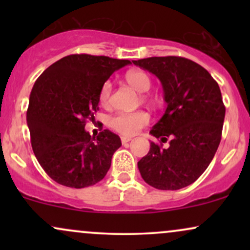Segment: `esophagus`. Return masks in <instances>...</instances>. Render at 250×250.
<instances>
[{
    "instance_id": "esophagus-1",
    "label": "esophagus",
    "mask_w": 250,
    "mask_h": 250,
    "mask_svg": "<svg viewBox=\"0 0 250 250\" xmlns=\"http://www.w3.org/2000/svg\"><path fill=\"white\" fill-rule=\"evenodd\" d=\"M129 141H131V137L129 136H121V142L123 145H125V143H128Z\"/></svg>"
}]
</instances>
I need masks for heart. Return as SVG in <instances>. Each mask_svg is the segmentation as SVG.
<instances>
[{"instance_id":"heart-1","label":"heart","mask_w":250,"mask_h":250,"mask_svg":"<svg viewBox=\"0 0 250 250\" xmlns=\"http://www.w3.org/2000/svg\"><path fill=\"white\" fill-rule=\"evenodd\" d=\"M125 81L131 88L139 93H145L151 85L150 77L146 71L134 69L125 74ZM113 84L110 81H105L102 84L99 93V101L103 107H107L110 103ZM150 121V116L143 110L133 111V113H117L109 120V125L117 133L123 135H135Z\"/></svg>"}]
</instances>
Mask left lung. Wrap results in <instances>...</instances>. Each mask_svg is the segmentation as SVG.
Returning <instances> with one entry per match:
<instances>
[{
    "label": "left lung",
    "instance_id": "8db88e82",
    "mask_svg": "<svg viewBox=\"0 0 250 250\" xmlns=\"http://www.w3.org/2000/svg\"><path fill=\"white\" fill-rule=\"evenodd\" d=\"M135 65L159 77L167 109L150 130L169 147L150 142L137 162L142 179L161 190H177L195 182L219 148L226 107L219 84L196 62L180 56L148 57Z\"/></svg>",
    "mask_w": 250,
    "mask_h": 250
}]
</instances>
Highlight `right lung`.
<instances>
[{
    "instance_id": "add662e5",
    "label": "right lung",
    "mask_w": 250,
    "mask_h": 250,
    "mask_svg": "<svg viewBox=\"0 0 250 250\" xmlns=\"http://www.w3.org/2000/svg\"><path fill=\"white\" fill-rule=\"evenodd\" d=\"M129 63L108 56L74 54L53 63L36 80L27 110L31 147L55 182L84 188L105 176L121 140L108 129L91 137L84 130L85 122L95 120L103 83Z\"/></svg>"
}]
</instances>
